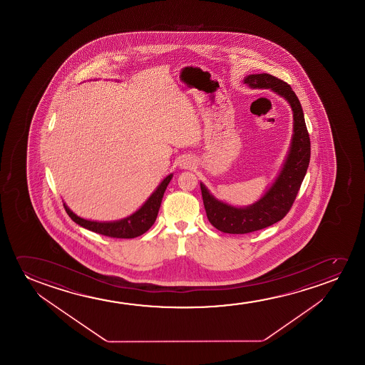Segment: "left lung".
Masks as SVG:
<instances>
[{"label":"left lung","instance_id":"left-lung-1","mask_svg":"<svg viewBox=\"0 0 365 365\" xmlns=\"http://www.w3.org/2000/svg\"><path fill=\"white\" fill-rule=\"evenodd\" d=\"M245 83L253 88H270L289 102L294 118V133L289 155L278 178L255 205L245 208H235L215 200L205 185L200 183L207 218L210 225L223 233L245 235L263 230L283 220L294 203L304 180L310 160V138L304 113L299 100L287 82L268 73L250 75Z\"/></svg>","mask_w":365,"mask_h":365}]
</instances>
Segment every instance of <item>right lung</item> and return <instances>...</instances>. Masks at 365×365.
Segmentation results:
<instances>
[{
  "instance_id": "1",
  "label": "right lung",
  "mask_w": 365,
  "mask_h": 365,
  "mask_svg": "<svg viewBox=\"0 0 365 365\" xmlns=\"http://www.w3.org/2000/svg\"><path fill=\"white\" fill-rule=\"evenodd\" d=\"M170 180H172V175L165 177L163 182L158 185V188L153 192V195H150L140 210L125 220H117V222L102 223V222L83 220L78 215H76L73 212H71L67 205H63V207L67 215H70L71 220L86 230H92L95 233L110 237V238H135L145 233L155 223L160 210V202Z\"/></svg>"
}]
</instances>
